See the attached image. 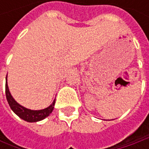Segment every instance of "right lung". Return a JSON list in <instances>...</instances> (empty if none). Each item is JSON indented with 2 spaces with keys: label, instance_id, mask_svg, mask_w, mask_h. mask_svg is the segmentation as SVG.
Returning a JSON list of instances; mask_svg holds the SVG:
<instances>
[{
  "label": "right lung",
  "instance_id": "add662e5",
  "mask_svg": "<svg viewBox=\"0 0 149 149\" xmlns=\"http://www.w3.org/2000/svg\"><path fill=\"white\" fill-rule=\"evenodd\" d=\"M6 100H7V102H8L11 110L14 112L17 116H19L21 119L25 120L26 122H29V123H34V122L43 120L44 118L48 117L54 109L55 100L53 101V103L49 107H47L44 109H40V110H31V109H26L24 106L20 105V104H18L14 100V98L12 97V95L9 90L8 84H7V75L6 78Z\"/></svg>",
  "mask_w": 149,
  "mask_h": 149
}]
</instances>
